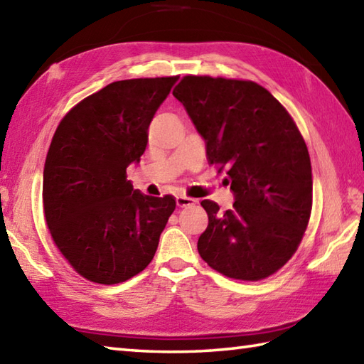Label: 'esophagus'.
I'll list each match as a JSON object with an SVG mask.
<instances>
[{"instance_id":"34e87169","label":"esophagus","mask_w":364,"mask_h":364,"mask_svg":"<svg viewBox=\"0 0 364 364\" xmlns=\"http://www.w3.org/2000/svg\"><path fill=\"white\" fill-rule=\"evenodd\" d=\"M176 205L180 208H188V206L196 205V200L191 198V197H186V196H178L176 197Z\"/></svg>"}]
</instances>
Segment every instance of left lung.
<instances>
[{
	"label": "left lung",
	"instance_id": "8db88e82",
	"mask_svg": "<svg viewBox=\"0 0 364 364\" xmlns=\"http://www.w3.org/2000/svg\"><path fill=\"white\" fill-rule=\"evenodd\" d=\"M205 139L206 156L227 168L233 210L203 200L208 228L197 249L230 278L262 280L282 269L304 237L313 205L311 161L288 111L259 84L184 76L173 89Z\"/></svg>",
	"mask_w": 364,
	"mask_h": 364
}]
</instances>
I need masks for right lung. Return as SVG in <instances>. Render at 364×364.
I'll return each instance as SVG.
<instances>
[{
    "mask_svg": "<svg viewBox=\"0 0 364 364\" xmlns=\"http://www.w3.org/2000/svg\"><path fill=\"white\" fill-rule=\"evenodd\" d=\"M178 76L115 81L60 120L43 168V211L54 244L81 277L115 284L150 264L175 210L127 180Z\"/></svg>",
    "mask_w": 364,
    "mask_h": 364,
    "instance_id": "1",
    "label": "right lung"
}]
</instances>
